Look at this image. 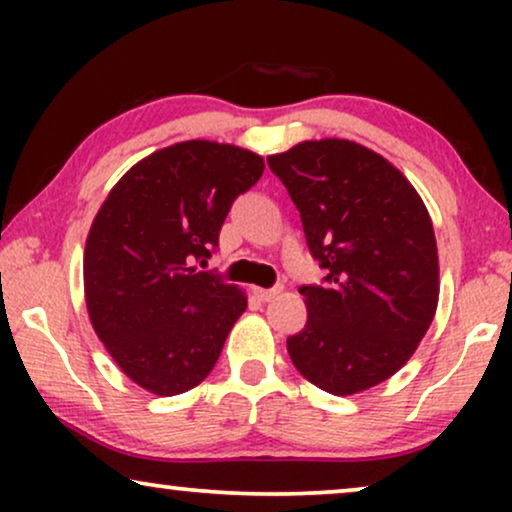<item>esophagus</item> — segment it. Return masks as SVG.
<instances>
[{"instance_id":"esophagus-1","label":"esophagus","mask_w":512,"mask_h":512,"mask_svg":"<svg viewBox=\"0 0 512 512\" xmlns=\"http://www.w3.org/2000/svg\"><path fill=\"white\" fill-rule=\"evenodd\" d=\"M279 286H272V289H256V296H258V300H263V303H270L272 298H277L279 296Z\"/></svg>"}]
</instances>
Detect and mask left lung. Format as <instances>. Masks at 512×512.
Masks as SVG:
<instances>
[{"label": "left lung", "mask_w": 512, "mask_h": 512, "mask_svg": "<svg viewBox=\"0 0 512 512\" xmlns=\"http://www.w3.org/2000/svg\"><path fill=\"white\" fill-rule=\"evenodd\" d=\"M328 275L300 286L307 324L286 340L298 373L335 396L389 380L415 354L438 307L431 216L387 158L319 139L268 156Z\"/></svg>", "instance_id": "obj_1"}]
</instances>
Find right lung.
Returning <instances> with one entry per match:
<instances>
[{
	"label": "right lung",
	"mask_w": 512,
	"mask_h": 512,
	"mask_svg": "<svg viewBox=\"0 0 512 512\" xmlns=\"http://www.w3.org/2000/svg\"><path fill=\"white\" fill-rule=\"evenodd\" d=\"M263 170L258 153L191 139L139 160L102 202L83 254L88 314L118 368L151 394L198 387L247 310L237 286L202 268Z\"/></svg>",
	"instance_id": "obj_1"
}]
</instances>
